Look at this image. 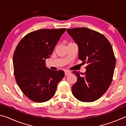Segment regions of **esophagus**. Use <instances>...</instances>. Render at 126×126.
Here are the masks:
<instances>
[{
	"mask_svg": "<svg viewBox=\"0 0 126 126\" xmlns=\"http://www.w3.org/2000/svg\"><path fill=\"white\" fill-rule=\"evenodd\" d=\"M64 73H65V76L69 75V74L71 73V72L69 71H64Z\"/></svg>",
	"mask_w": 126,
	"mask_h": 126,
	"instance_id": "obj_1",
	"label": "esophagus"
}]
</instances>
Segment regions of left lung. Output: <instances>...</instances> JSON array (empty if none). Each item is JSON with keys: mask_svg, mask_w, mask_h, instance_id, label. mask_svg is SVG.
<instances>
[{"mask_svg": "<svg viewBox=\"0 0 126 126\" xmlns=\"http://www.w3.org/2000/svg\"><path fill=\"white\" fill-rule=\"evenodd\" d=\"M78 46V58L87 63L85 73L73 71L77 81L72 87L74 97L81 102L99 99L109 88L116 65L111 44L102 34L87 28L68 29Z\"/></svg>", "mask_w": 126, "mask_h": 126, "instance_id": "1", "label": "left lung"}]
</instances>
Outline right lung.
Segmentation results:
<instances>
[{
  "mask_svg": "<svg viewBox=\"0 0 126 126\" xmlns=\"http://www.w3.org/2000/svg\"><path fill=\"white\" fill-rule=\"evenodd\" d=\"M65 30L42 29L32 32L16 46L13 55L15 78L21 91L32 101L42 103L50 99L64 76L61 70L48 69L46 59L52 54Z\"/></svg>",
  "mask_w": 126,
  "mask_h": 126,
  "instance_id": "1",
  "label": "right lung"
}]
</instances>
